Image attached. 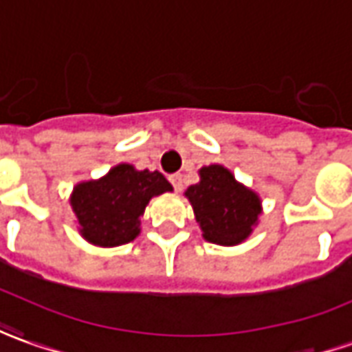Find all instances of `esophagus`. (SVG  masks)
Listing matches in <instances>:
<instances>
[{
	"label": "esophagus",
	"instance_id": "obj_1",
	"mask_svg": "<svg viewBox=\"0 0 352 352\" xmlns=\"http://www.w3.org/2000/svg\"><path fill=\"white\" fill-rule=\"evenodd\" d=\"M169 181H171V185L175 188V192H181V190H183V175H181V173L171 175L169 177Z\"/></svg>",
	"mask_w": 352,
	"mask_h": 352
}]
</instances>
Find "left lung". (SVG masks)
<instances>
[{
	"mask_svg": "<svg viewBox=\"0 0 352 352\" xmlns=\"http://www.w3.org/2000/svg\"><path fill=\"white\" fill-rule=\"evenodd\" d=\"M200 181L185 190L195 219L208 243L236 246L252 235L262 216V200L256 190L239 183L219 164L198 169Z\"/></svg>",
	"mask_w": 352,
	"mask_h": 352,
	"instance_id": "8db88e82",
	"label": "left lung"
}]
</instances>
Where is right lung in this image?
<instances>
[{"label":"right lung","instance_id":"1","mask_svg":"<svg viewBox=\"0 0 352 352\" xmlns=\"http://www.w3.org/2000/svg\"><path fill=\"white\" fill-rule=\"evenodd\" d=\"M171 190L173 186L160 171H140L131 164H119L100 179L76 183L69 204L85 241L113 248L135 241L148 202Z\"/></svg>","mask_w":352,"mask_h":352}]
</instances>
